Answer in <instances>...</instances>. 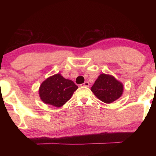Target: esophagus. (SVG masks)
Returning a JSON list of instances; mask_svg holds the SVG:
<instances>
[{"label":"esophagus","instance_id":"obj_1","mask_svg":"<svg viewBox=\"0 0 156 156\" xmlns=\"http://www.w3.org/2000/svg\"><path fill=\"white\" fill-rule=\"evenodd\" d=\"M80 86H82V87H89V83H88V82H85V83H84L83 84H80Z\"/></svg>","mask_w":156,"mask_h":156}]
</instances>
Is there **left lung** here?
Here are the masks:
<instances>
[{
	"label": "left lung",
	"mask_w": 156,
	"mask_h": 156,
	"mask_svg": "<svg viewBox=\"0 0 156 156\" xmlns=\"http://www.w3.org/2000/svg\"><path fill=\"white\" fill-rule=\"evenodd\" d=\"M98 98L105 103H112L121 97L123 84L112 75L102 73L91 88Z\"/></svg>",
	"instance_id": "obj_1"
}]
</instances>
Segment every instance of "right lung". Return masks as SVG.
Segmentation results:
<instances>
[{"label":"right lung","instance_id":"add662e5","mask_svg":"<svg viewBox=\"0 0 156 156\" xmlns=\"http://www.w3.org/2000/svg\"><path fill=\"white\" fill-rule=\"evenodd\" d=\"M78 86L57 73L47 78L39 88V96L45 104L60 107L71 98Z\"/></svg>","mask_w":156,"mask_h":156}]
</instances>
